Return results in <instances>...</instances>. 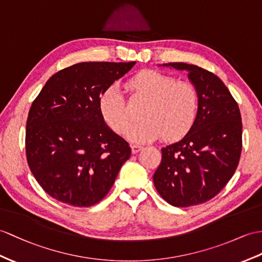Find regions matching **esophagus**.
Instances as JSON below:
<instances>
[{
    "mask_svg": "<svg viewBox=\"0 0 262 262\" xmlns=\"http://www.w3.org/2000/svg\"><path fill=\"white\" fill-rule=\"evenodd\" d=\"M141 149H142L141 145H138V144H132L131 145V152L133 153V155H136V153H138Z\"/></svg>",
    "mask_w": 262,
    "mask_h": 262,
    "instance_id": "1",
    "label": "esophagus"
}]
</instances>
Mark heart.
<instances>
[{"label": "heart", "mask_w": 262, "mask_h": 262, "mask_svg": "<svg viewBox=\"0 0 262 262\" xmlns=\"http://www.w3.org/2000/svg\"><path fill=\"white\" fill-rule=\"evenodd\" d=\"M132 97L146 101L140 114L141 122L127 131L135 142H150L159 137L174 139L184 135L199 111V93L189 82L156 71H144L127 81ZM100 110L106 123L118 133H124L132 122L127 102L121 89L113 84L102 93Z\"/></svg>", "instance_id": "heart-1"}]
</instances>
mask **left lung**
Instances as JSON below:
<instances>
[{
    "label": "left lung",
    "mask_w": 262,
    "mask_h": 262,
    "mask_svg": "<svg viewBox=\"0 0 262 262\" xmlns=\"http://www.w3.org/2000/svg\"><path fill=\"white\" fill-rule=\"evenodd\" d=\"M162 67L187 71L199 93V111L184 137L163 146L155 187L174 207L200 205L218 194L238 167L242 123L237 102L218 76L183 62Z\"/></svg>",
    "instance_id": "left-lung-1"
}]
</instances>
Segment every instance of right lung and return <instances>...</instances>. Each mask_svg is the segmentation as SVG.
I'll return each mask as SVG.
<instances>
[{
  "label": "right lung",
  "instance_id": "obj_1",
  "mask_svg": "<svg viewBox=\"0 0 262 262\" xmlns=\"http://www.w3.org/2000/svg\"><path fill=\"white\" fill-rule=\"evenodd\" d=\"M136 62H81L47 81L29 112L25 133L32 173L46 192L91 207L113 186L131 149L105 123L100 97Z\"/></svg>",
  "mask_w": 262,
  "mask_h": 262
}]
</instances>
